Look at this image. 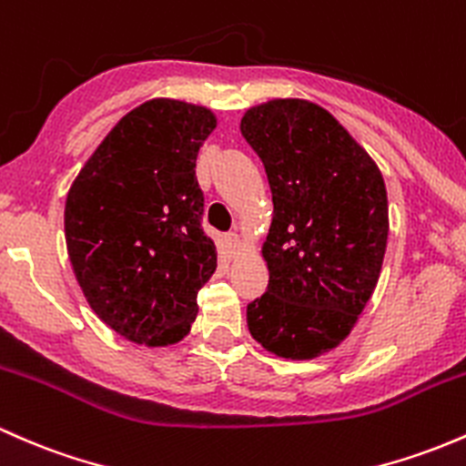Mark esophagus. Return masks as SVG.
Listing matches in <instances>:
<instances>
[{
	"label": "esophagus",
	"mask_w": 466,
	"mask_h": 466,
	"mask_svg": "<svg viewBox=\"0 0 466 466\" xmlns=\"http://www.w3.org/2000/svg\"><path fill=\"white\" fill-rule=\"evenodd\" d=\"M227 244H228V248H231L233 253H238L239 248H242V239H239L238 233H228L227 235Z\"/></svg>",
	"instance_id": "obj_1"
}]
</instances>
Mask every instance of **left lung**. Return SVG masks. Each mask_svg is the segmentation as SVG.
Here are the masks:
<instances>
[{
	"label": "left lung",
	"instance_id": "obj_1",
	"mask_svg": "<svg viewBox=\"0 0 466 466\" xmlns=\"http://www.w3.org/2000/svg\"><path fill=\"white\" fill-rule=\"evenodd\" d=\"M239 131L273 195L262 247L268 287L247 307L248 331L279 358H318L351 333L378 284L389 235L382 173L307 99L248 108Z\"/></svg>",
	"mask_w": 466,
	"mask_h": 466
}]
</instances>
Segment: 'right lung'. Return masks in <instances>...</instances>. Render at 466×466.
Returning <instances> with one entry per match:
<instances>
[{"label": "right lung", "mask_w": 466, "mask_h": 466, "mask_svg": "<svg viewBox=\"0 0 466 466\" xmlns=\"http://www.w3.org/2000/svg\"><path fill=\"white\" fill-rule=\"evenodd\" d=\"M215 127L204 106L144 102L115 124L68 191L64 231L75 278L97 318L131 342H179L218 267L195 177Z\"/></svg>", "instance_id": "1"}]
</instances>
